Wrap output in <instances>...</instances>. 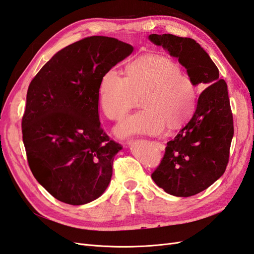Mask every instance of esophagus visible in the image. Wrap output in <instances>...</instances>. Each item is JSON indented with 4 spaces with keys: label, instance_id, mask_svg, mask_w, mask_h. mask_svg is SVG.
Here are the masks:
<instances>
[{
    "label": "esophagus",
    "instance_id": "1",
    "mask_svg": "<svg viewBox=\"0 0 254 254\" xmlns=\"http://www.w3.org/2000/svg\"><path fill=\"white\" fill-rule=\"evenodd\" d=\"M153 143V145L156 146V147H158L160 150H164L165 149V146H164V144H162L161 142H157V141H155V142H152Z\"/></svg>",
    "mask_w": 254,
    "mask_h": 254
}]
</instances>
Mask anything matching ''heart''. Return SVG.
<instances>
[{
    "instance_id": "1",
    "label": "heart",
    "mask_w": 254,
    "mask_h": 254,
    "mask_svg": "<svg viewBox=\"0 0 254 254\" xmlns=\"http://www.w3.org/2000/svg\"><path fill=\"white\" fill-rule=\"evenodd\" d=\"M99 104L107 118L122 121L141 97L143 110L117 128L121 137L158 135L167 126L183 125L197 105V87L179 64L168 57L146 55L126 67V77L115 68L106 71L99 82Z\"/></svg>"
}]
</instances>
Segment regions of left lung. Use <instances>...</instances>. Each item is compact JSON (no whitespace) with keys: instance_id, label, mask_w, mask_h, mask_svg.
<instances>
[{"instance_id":"obj_1","label":"left lung","mask_w":254,"mask_h":254,"mask_svg":"<svg viewBox=\"0 0 254 254\" xmlns=\"http://www.w3.org/2000/svg\"><path fill=\"white\" fill-rule=\"evenodd\" d=\"M187 68L195 84L206 87L199 95L193 117L175 139L167 142L164 157L152 180L167 194L190 197L204 190L224 175L234 133L228 87L217 66L190 38L171 34L148 36Z\"/></svg>"}]
</instances>
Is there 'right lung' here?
<instances>
[{"label":"right lung","instance_id":"1","mask_svg":"<svg viewBox=\"0 0 254 254\" xmlns=\"http://www.w3.org/2000/svg\"><path fill=\"white\" fill-rule=\"evenodd\" d=\"M132 51L115 38H84L57 52L29 84L22 119L28 165L61 202L86 204L109 186L123 146L102 129L99 82Z\"/></svg>","mask_w":254,"mask_h":254}]
</instances>
